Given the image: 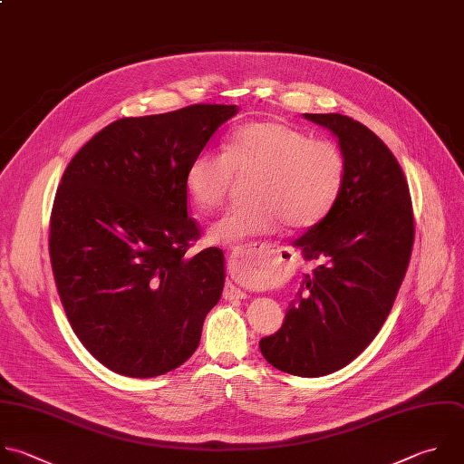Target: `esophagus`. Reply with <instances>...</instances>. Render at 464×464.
Listing matches in <instances>:
<instances>
[{"mask_svg":"<svg viewBox=\"0 0 464 464\" xmlns=\"http://www.w3.org/2000/svg\"><path fill=\"white\" fill-rule=\"evenodd\" d=\"M266 247L269 249L271 246H266ZM251 251H253V247L235 251V253L229 256V266H238V264H242V262L246 260V256H247ZM273 251H275V249H273ZM224 296H226V298H246L247 295H246L242 289L235 287V285H227V287H226V291H224Z\"/></svg>","mask_w":464,"mask_h":464,"instance_id":"1","label":"esophagus"}]
</instances>
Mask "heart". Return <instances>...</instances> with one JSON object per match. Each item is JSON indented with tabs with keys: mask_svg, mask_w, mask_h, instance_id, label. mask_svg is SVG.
<instances>
[{
	"mask_svg": "<svg viewBox=\"0 0 464 464\" xmlns=\"http://www.w3.org/2000/svg\"><path fill=\"white\" fill-rule=\"evenodd\" d=\"M235 173L256 175L255 204L227 211L209 231L211 244L244 247L249 238L269 237L284 227L305 229L319 224L337 204L344 179V154L334 141L278 120L237 127L224 150H202L191 160L186 188L200 209L218 208Z\"/></svg>",
	"mask_w": 464,
	"mask_h": 464,
	"instance_id": "b5f03b06",
	"label": "heart"
}]
</instances>
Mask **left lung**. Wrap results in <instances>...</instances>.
Instances as JSON below:
<instances>
[{
  "instance_id": "obj_1",
  "label": "left lung",
  "mask_w": 464,
  "mask_h": 464,
  "mask_svg": "<svg viewBox=\"0 0 464 464\" xmlns=\"http://www.w3.org/2000/svg\"><path fill=\"white\" fill-rule=\"evenodd\" d=\"M304 118L337 138L346 179L328 217L293 242L304 258L323 264L304 275L280 330L258 346L280 372L323 377L350 364L382 328L415 231L404 173L384 141L350 116Z\"/></svg>"
}]
</instances>
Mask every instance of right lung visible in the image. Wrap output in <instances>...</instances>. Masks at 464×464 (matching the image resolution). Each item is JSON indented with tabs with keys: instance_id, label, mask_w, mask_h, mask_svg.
<instances>
[{
	"instance_id": "right-lung-1",
	"label": "right lung",
	"mask_w": 464,
	"mask_h": 464,
	"mask_svg": "<svg viewBox=\"0 0 464 464\" xmlns=\"http://www.w3.org/2000/svg\"><path fill=\"white\" fill-rule=\"evenodd\" d=\"M237 105L121 118L67 166L51 215V262L67 319L87 352L134 379L164 375L198 348L226 280L224 253L186 251V173Z\"/></svg>"
}]
</instances>
